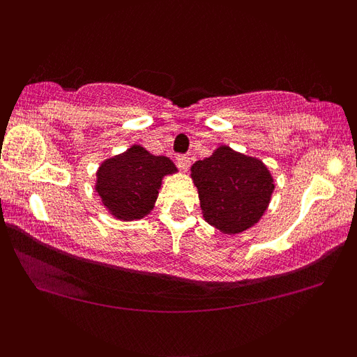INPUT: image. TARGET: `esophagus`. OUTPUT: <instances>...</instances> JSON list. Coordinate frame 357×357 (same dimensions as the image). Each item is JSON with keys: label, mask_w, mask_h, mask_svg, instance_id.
Instances as JSON below:
<instances>
[{"label": "esophagus", "mask_w": 357, "mask_h": 357, "mask_svg": "<svg viewBox=\"0 0 357 357\" xmlns=\"http://www.w3.org/2000/svg\"><path fill=\"white\" fill-rule=\"evenodd\" d=\"M190 162H191V159H190V155H188V154H179L178 158H176V165H178L184 171L190 167Z\"/></svg>", "instance_id": "1"}]
</instances>
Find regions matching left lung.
Listing matches in <instances>:
<instances>
[{
  "label": "left lung",
  "instance_id": "obj_1",
  "mask_svg": "<svg viewBox=\"0 0 357 357\" xmlns=\"http://www.w3.org/2000/svg\"><path fill=\"white\" fill-rule=\"evenodd\" d=\"M191 178L198 188L203 218L220 231L241 233L261 218L273 192V179L260 159L221 146L196 161Z\"/></svg>",
  "mask_w": 357,
  "mask_h": 357
}]
</instances>
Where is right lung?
Listing matches in <instances>:
<instances>
[{
  "instance_id": "obj_1",
  "label": "right lung",
  "mask_w": 357,
  "mask_h": 357,
  "mask_svg": "<svg viewBox=\"0 0 357 357\" xmlns=\"http://www.w3.org/2000/svg\"><path fill=\"white\" fill-rule=\"evenodd\" d=\"M169 158L132 146L124 154L102 162L97 186L105 208L121 220H139L153 210L165 174L174 173Z\"/></svg>"
}]
</instances>
